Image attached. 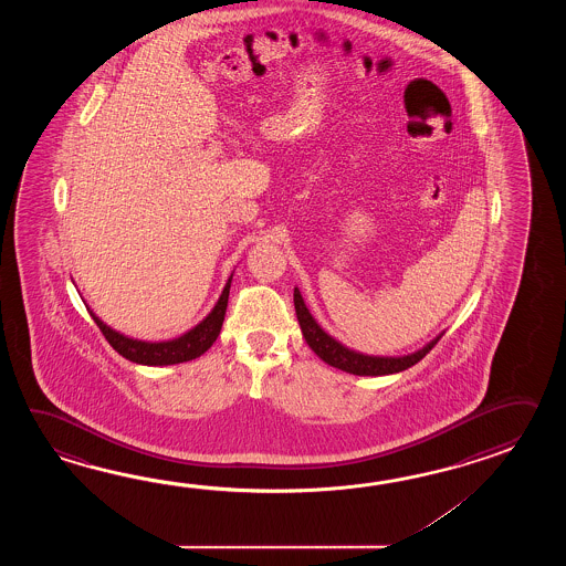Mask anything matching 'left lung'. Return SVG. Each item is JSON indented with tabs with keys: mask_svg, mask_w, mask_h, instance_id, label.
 Returning a JSON list of instances; mask_svg holds the SVG:
<instances>
[{
	"mask_svg": "<svg viewBox=\"0 0 566 566\" xmlns=\"http://www.w3.org/2000/svg\"><path fill=\"white\" fill-rule=\"evenodd\" d=\"M293 301H295V313L300 319L301 332L305 342L310 344V348L329 366L339 368L344 373L356 374V376H385V374H397L407 370L410 366H415L417 361H421L434 344L441 339V336L431 339L424 348L412 352L409 356H398V358H388V356H366L360 352L346 348L344 344H339L337 339L325 334L322 325L313 319L312 313L305 307L303 297H301L300 289L295 287L293 293Z\"/></svg>",
	"mask_w": 566,
	"mask_h": 566,
	"instance_id": "obj_1",
	"label": "left lung"
}]
</instances>
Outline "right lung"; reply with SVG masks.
<instances>
[{
	"label": "right lung",
	"instance_id": "1",
	"mask_svg": "<svg viewBox=\"0 0 566 566\" xmlns=\"http://www.w3.org/2000/svg\"><path fill=\"white\" fill-rule=\"evenodd\" d=\"M230 281H232V275L222 289V295L217 301L214 310L208 313L200 324L192 327L190 332H186L184 336L168 339V342H142V339L123 336L113 327H108L105 322H101L88 307L86 310L93 315V319L98 325V329L103 332L105 339L115 352H119L123 358L135 361V364H144V366H169V364L190 361L202 356L206 349L217 342L218 334L222 329V322H224L227 305H229Z\"/></svg>",
	"mask_w": 566,
	"mask_h": 566
}]
</instances>
